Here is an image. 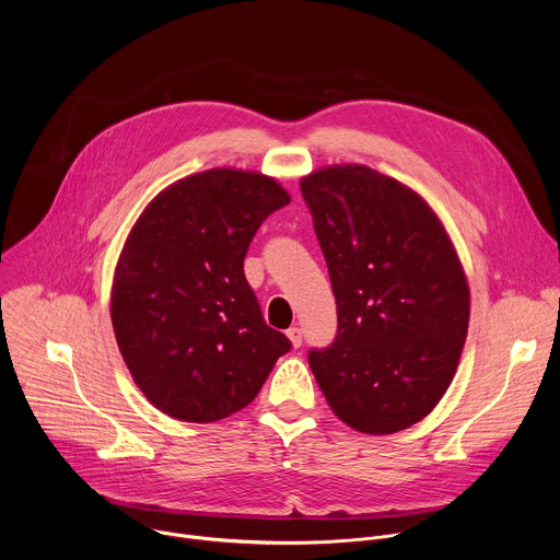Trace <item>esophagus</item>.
<instances>
[{"label":"esophagus","mask_w":560,"mask_h":560,"mask_svg":"<svg viewBox=\"0 0 560 560\" xmlns=\"http://www.w3.org/2000/svg\"><path fill=\"white\" fill-rule=\"evenodd\" d=\"M288 339H290V343H292V348H301V343H303V337H301V328H290L288 332Z\"/></svg>","instance_id":"34e87169"}]
</instances>
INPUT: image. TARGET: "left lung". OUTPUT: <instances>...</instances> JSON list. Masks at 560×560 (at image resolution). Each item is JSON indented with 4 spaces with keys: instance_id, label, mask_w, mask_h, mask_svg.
Returning a JSON list of instances; mask_svg holds the SVG:
<instances>
[{
    "instance_id": "1",
    "label": "left lung",
    "mask_w": 560,
    "mask_h": 560,
    "mask_svg": "<svg viewBox=\"0 0 560 560\" xmlns=\"http://www.w3.org/2000/svg\"><path fill=\"white\" fill-rule=\"evenodd\" d=\"M337 299V337L307 361L332 412L365 434L425 419L450 387L469 288L450 236L412 188L343 164L301 179Z\"/></svg>"
}]
</instances>
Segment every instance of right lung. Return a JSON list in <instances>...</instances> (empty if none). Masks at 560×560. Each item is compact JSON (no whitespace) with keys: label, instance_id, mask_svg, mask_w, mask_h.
I'll return each mask as SVG.
<instances>
[{"label":"right lung","instance_id":"obj_1","mask_svg":"<svg viewBox=\"0 0 560 560\" xmlns=\"http://www.w3.org/2000/svg\"><path fill=\"white\" fill-rule=\"evenodd\" d=\"M290 195L261 173L212 168L159 192L119 255L110 318L148 401L188 423L246 408L292 343L246 281L259 225Z\"/></svg>","mask_w":560,"mask_h":560}]
</instances>
